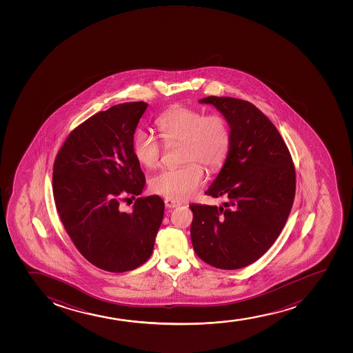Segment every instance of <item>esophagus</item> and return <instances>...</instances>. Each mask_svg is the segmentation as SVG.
Returning a JSON list of instances; mask_svg holds the SVG:
<instances>
[{
    "mask_svg": "<svg viewBox=\"0 0 353 353\" xmlns=\"http://www.w3.org/2000/svg\"><path fill=\"white\" fill-rule=\"evenodd\" d=\"M165 205L168 208H175V207H179L181 203H179V201H175L173 199L166 198L165 199Z\"/></svg>",
    "mask_w": 353,
    "mask_h": 353,
    "instance_id": "34e87169",
    "label": "esophagus"
}]
</instances>
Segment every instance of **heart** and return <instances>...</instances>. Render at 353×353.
<instances>
[{"label": "heart", "mask_w": 353, "mask_h": 353, "mask_svg": "<svg viewBox=\"0 0 353 353\" xmlns=\"http://www.w3.org/2000/svg\"><path fill=\"white\" fill-rule=\"evenodd\" d=\"M167 146L181 145L178 168L165 170L150 180V190L174 200L191 198L203 181V170H218L231 147V132L220 114L203 113L186 105H175L157 119ZM163 145L153 134L138 130L134 134L133 153L142 166L154 170L161 162ZM188 162L186 164L185 162Z\"/></svg>", "instance_id": "heart-1"}]
</instances>
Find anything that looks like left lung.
Listing matches in <instances>:
<instances>
[{"instance_id": "obj_1", "label": "left lung", "mask_w": 353, "mask_h": 353, "mask_svg": "<svg viewBox=\"0 0 353 353\" xmlns=\"http://www.w3.org/2000/svg\"><path fill=\"white\" fill-rule=\"evenodd\" d=\"M231 130V147L205 193L223 206L191 205L192 245L221 270L246 268L263 256L284 228L296 195V170L276 126L251 102L207 97Z\"/></svg>"}]
</instances>
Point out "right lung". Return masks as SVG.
Instances as JSON below:
<instances>
[{
	"label": "right lung",
	"mask_w": 353,
	"mask_h": 353,
	"mask_svg": "<svg viewBox=\"0 0 353 353\" xmlns=\"http://www.w3.org/2000/svg\"><path fill=\"white\" fill-rule=\"evenodd\" d=\"M147 105L127 102L87 119L54 162V200L65 231L85 259L114 273L150 259L163 219L158 195L137 199L130 213L119 208L120 200L141 194L146 183L133 138Z\"/></svg>",
	"instance_id": "right-lung-1"
}]
</instances>
